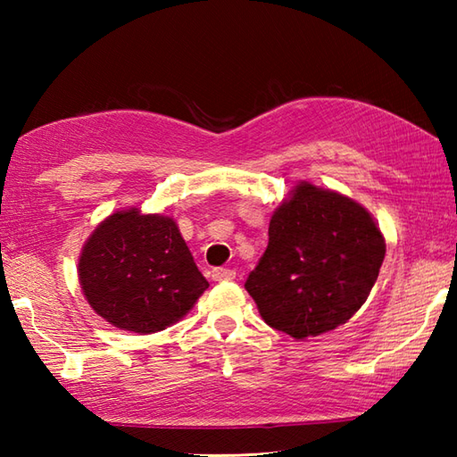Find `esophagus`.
<instances>
[{
  "mask_svg": "<svg viewBox=\"0 0 457 457\" xmlns=\"http://www.w3.org/2000/svg\"><path fill=\"white\" fill-rule=\"evenodd\" d=\"M212 278L213 280H234L236 278V270L234 269L218 267V269L212 270Z\"/></svg>",
  "mask_w": 457,
  "mask_h": 457,
  "instance_id": "34e87169",
  "label": "esophagus"
}]
</instances>
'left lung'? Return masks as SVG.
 <instances>
[{"label": "left lung", "mask_w": 457, "mask_h": 457, "mask_svg": "<svg viewBox=\"0 0 457 457\" xmlns=\"http://www.w3.org/2000/svg\"><path fill=\"white\" fill-rule=\"evenodd\" d=\"M385 239L361 204L300 182L275 210L245 288L265 322L295 339L322 336L363 306Z\"/></svg>", "instance_id": "left-lung-1"}]
</instances>
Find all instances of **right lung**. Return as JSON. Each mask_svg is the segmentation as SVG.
Instances as JSON below:
<instances>
[{
    "mask_svg": "<svg viewBox=\"0 0 457 457\" xmlns=\"http://www.w3.org/2000/svg\"><path fill=\"white\" fill-rule=\"evenodd\" d=\"M79 278L96 314L135 334L179 322L210 287L177 221L137 208L115 212L94 229L80 253Z\"/></svg>",
    "mask_w": 457,
    "mask_h": 457,
    "instance_id": "obj_1",
    "label": "right lung"
}]
</instances>
